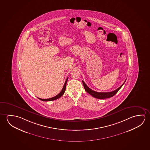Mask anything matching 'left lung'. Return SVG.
Returning a JSON list of instances; mask_svg holds the SVG:
<instances>
[{
	"instance_id": "obj_1",
	"label": "left lung",
	"mask_w": 150,
	"mask_h": 150,
	"mask_svg": "<svg viewBox=\"0 0 150 150\" xmlns=\"http://www.w3.org/2000/svg\"><path fill=\"white\" fill-rule=\"evenodd\" d=\"M126 80L125 81V82H126ZM124 82L122 85L114 91L112 92H95L94 91L91 90L90 88H89L88 86H86L85 82L84 81H82L83 83V86L85 90L86 91V92L89 93L90 95H92L94 98H98V99H104V98H111L113 96H114L116 94L118 91L121 88V87L124 85Z\"/></svg>"
}]
</instances>
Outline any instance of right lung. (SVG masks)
<instances>
[{"mask_svg":"<svg viewBox=\"0 0 150 150\" xmlns=\"http://www.w3.org/2000/svg\"><path fill=\"white\" fill-rule=\"evenodd\" d=\"M68 79V78H67V79H66V80L65 81L64 86H63V88L62 89V91H61V92H60L58 95H56V96H54V97H53V98H48V99H42V98H38V99H40V100H42V101H46V102H47V101L54 100H57L58 98H60V97H62V96L63 95V94H64L65 90H66V84H67Z\"/></svg>","mask_w":150,"mask_h":150,"instance_id":"add662e5","label":"right lung"}]
</instances>
